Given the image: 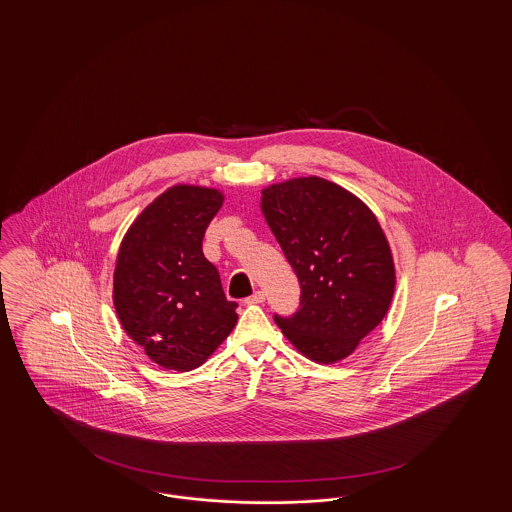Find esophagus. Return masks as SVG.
I'll list each match as a JSON object with an SVG mask.
<instances>
[{
	"mask_svg": "<svg viewBox=\"0 0 512 512\" xmlns=\"http://www.w3.org/2000/svg\"><path fill=\"white\" fill-rule=\"evenodd\" d=\"M265 301V292H255L253 295H249L247 299H245V303L247 305H255V303H263Z\"/></svg>",
	"mask_w": 512,
	"mask_h": 512,
	"instance_id": "esophagus-1",
	"label": "esophagus"
}]
</instances>
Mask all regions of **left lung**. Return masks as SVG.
Returning <instances> with one entry per match:
<instances>
[{"mask_svg": "<svg viewBox=\"0 0 512 512\" xmlns=\"http://www.w3.org/2000/svg\"><path fill=\"white\" fill-rule=\"evenodd\" d=\"M261 194L301 286L299 311L274 322L307 359L338 363L388 315L395 292L388 238L365 203L330 180L301 176Z\"/></svg>", "mask_w": 512, "mask_h": 512, "instance_id": "8db88e82", "label": "left lung"}]
</instances>
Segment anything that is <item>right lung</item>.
<instances>
[{"label":"right lung","mask_w":512,"mask_h":512,"mask_svg":"<svg viewBox=\"0 0 512 512\" xmlns=\"http://www.w3.org/2000/svg\"><path fill=\"white\" fill-rule=\"evenodd\" d=\"M224 195L178 184L153 199L122 238L113 303L124 332L163 368L203 365L234 330L236 303L203 255V236Z\"/></svg>","instance_id":"obj_1"}]
</instances>
